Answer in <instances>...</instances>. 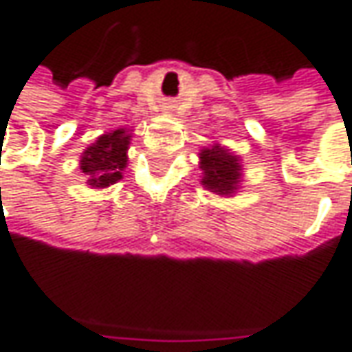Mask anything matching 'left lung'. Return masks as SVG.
<instances>
[{
	"mask_svg": "<svg viewBox=\"0 0 352 352\" xmlns=\"http://www.w3.org/2000/svg\"><path fill=\"white\" fill-rule=\"evenodd\" d=\"M199 184L204 190L213 192L215 196L233 197L243 188V164L241 156L235 155L231 148L213 142L208 148L199 153Z\"/></svg>",
	"mask_w": 352,
	"mask_h": 352,
	"instance_id": "8db88e82",
	"label": "left lung"
}]
</instances>
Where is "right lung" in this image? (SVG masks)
<instances>
[{"label": "right lung", "instance_id": "right-lung-1", "mask_svg": "<svg viewBox=\"0 0 352 352\" xmlns=\"http://www.w3.org/2000/svg\"><path fill=\"white\" fill-rule=\"evenodd\" d=\"M131 144V131L116 129L100 135L80 156V170L88 178L86 184L91 190H103L117 184L127 168V151Z\"/></svg>", "mask_w": 352, "mask_h": 352}]
</instances>
